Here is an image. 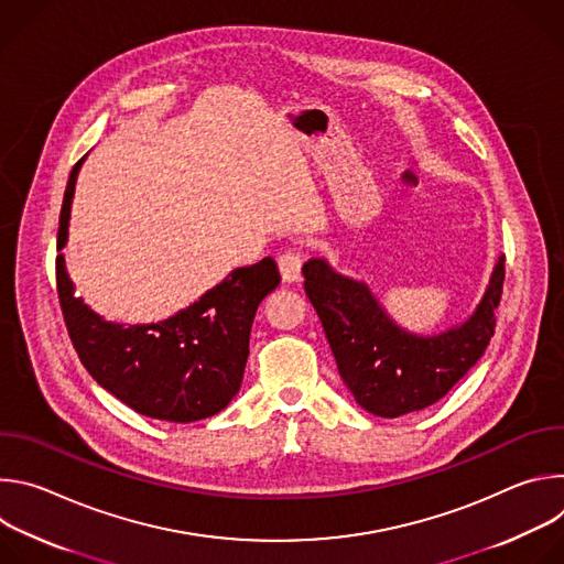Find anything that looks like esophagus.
<instances>
[{"mask_svg": "<svg viewBox=\"0 0 564 564\" xmlns=\"http://www.w3.org/2000/svg\"><path fill=\"white\" fill-rule=\"evenodd\" d=\"M301 265H303V254L296 248H290L279 257V272L288 283L301 279Z\"/></svg>", "mask_w": 564, "mask_h": 564, "instance_id": "esophagus-1", "label": "esophagus"}]
</instances>
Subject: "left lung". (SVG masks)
Returning <instances> with one entry per match:
<instances>
[{
  "mask_svg": "<svg viewBox=\"0 0 564 564\" xmlns=\"http://www.w3.org/2000/svg\"><path fill=\"white\" fill-rule=\"evenodd\" d=\"M301 272L344 383L361 409L379 417L433 406L477 364L496 335L505 257L475 314L437 337L397 328L364 283L337 274L324 259H310Z\"/></svg>",
  "mask_w": 564,
  "mask_h": 564,
  "instance_id": "8db88e82",
  "label": "left lung"
}]
</instances>
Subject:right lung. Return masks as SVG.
Listing matches in <instances>:
<instances>
[{"label": "right lung", "mask_w": 564, "mask_h": 564, "mask_svg": "<svg viewBox=\"0 0 564 564\" xmlns=\"http://www.w3.org/2000/svg\"><path fill=\"white\" fill-rule=\"evenodd\" d=\"M70 170L59 212L57 250L66 243L75 178ZM59 307L73 348L89 375L135 413L196 422L220 413L243 381L259 303L279 285L272 257L234 270L181 314L153 326L109 324L73 296L64 257L55 259Z\"/></svg>", "instance_id": "right-lung-1"}]
</instances>
